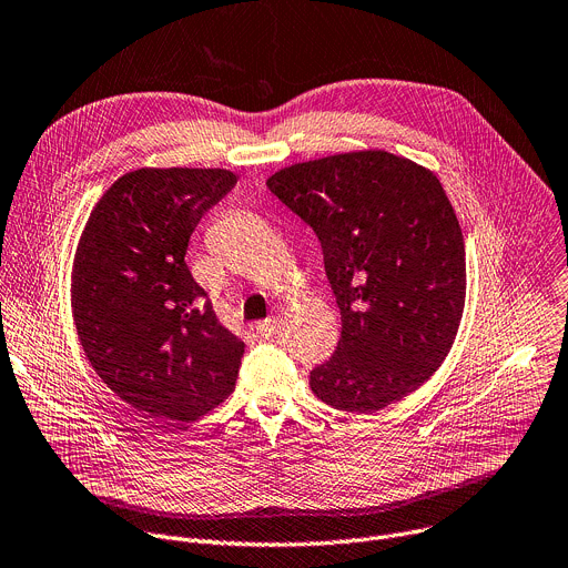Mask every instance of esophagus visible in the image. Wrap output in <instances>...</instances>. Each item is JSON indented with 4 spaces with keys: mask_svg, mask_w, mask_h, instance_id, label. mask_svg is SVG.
<instances>
[{
    "mask_svg": "<svg viewBox=\"0 0 568 568\" xmlns=\"http://www.w3.org/2000/svg\"><path fill=\"white\" fill-rule=\"evenodd\" d=\"M278 328H281V324H278V320H276V317H270V320H264V322H257V326H255V331H257V335H260V337H274V335L278 333Z\"/></svg>",
    "mask_w": 568,
    "mask_h": 568,
    "instance_id": "1",
    "label": "esophagus"
}]
</instances>
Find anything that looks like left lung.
<instances>
[{"label": "left lung", "mask_w": 568, "mask_h": 568, "mask_svg": "<svg viewBox=\"0 0 568 568\" xmlns=\"http://www.w3.org/2000/svg\"><path fill=\"white\" fill-rule=\"evenodd\" d=\"M267 186L320 237L343 317L313 393L376 413L429 382L466 304L462 225L436 173L369 148L285 166Z\"/></svg>", "instance_id": "1"}]
</instances>
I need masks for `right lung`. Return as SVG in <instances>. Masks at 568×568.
<instances>
[{
    "label": "right lung",
    "instance_id": "1",
    "mask_svg": "<svg viewBox=\"0 0 568 568\" xmlns=\"http://www.w3.org/2000/svg\"><path fill=\"white\" fill-rule=\"evenodd\" d=\"M237 184L225 169L141 166L100 196L74 248L70 308L109 390L186 425L235 388L244 343L221 326L184 253L201 216Z\"/></svg>",
    "mask_w": 568,
    "mask_h": 568
}]
</instances>
